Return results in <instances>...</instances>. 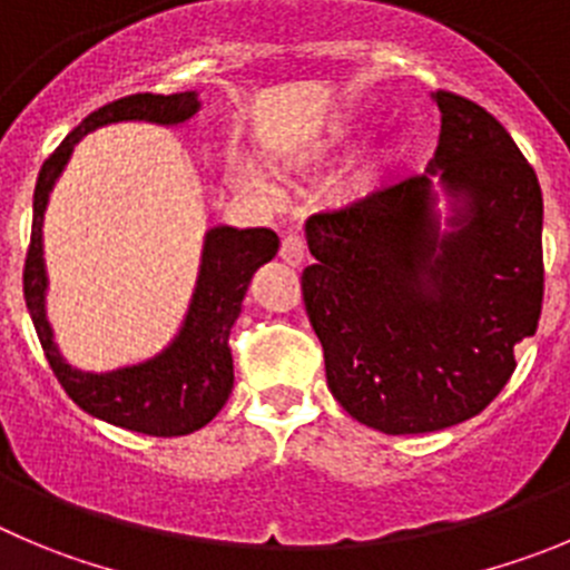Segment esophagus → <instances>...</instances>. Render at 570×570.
Wrapping results in <instances>:
<instances>
[{
	"label": "esophagus",
	"mask_w": 570,
	"mask_h": 570,
	"mask_svg": "<svg viewBox=\"0 0 570 570\" xmlns=\"http://www.w3.org/2000/svg\"><path fill=\"white\" fill-rule=\"evenodd\" d=\"M278 255L289 264V267H301L303 258H306V242H303L297 233H289V236H284V242H281Z\"/></svg>",
	"instance_id": "34e87169"
}]
</instances>
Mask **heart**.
Masks as SVG:
<instances>
[{"label": "heart", "mask_w": 570, "mask_h": 570, "mask_svg": "<svg viewBox=\"0 0 570 570\" xmlns=\"http://www.w3.org/2000/svg\"><path fill=\"white\" fill-rule=\"evenodd\" d=\"M365 137V124L360 120H343V124H334L328 129H323L321 135L312 137L306 146L297 151L295 163L301 168H321V165L337 163L343 154L354 151V148L363 142ZM396 159V146L385 142V146L376 148L365 165L354 174L348 190L351 196H365L368 190H374V185H380V179L385 177L387 168ZM230 183L242 190H255V194H273V183L267 179V174L255 168V165H233L230 168Z\"/></svg>", "instance_id": "b5f03b06"}]
</instances>
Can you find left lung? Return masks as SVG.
<instances>
[{
    "label": "left lung",
    "mask_w": 570,
    "mask_h": 570,
    "mask_svg": "<svg viewBox=\"0 0 570 570\" xmlns=\"http://www.w3.org/2000/svg\"><path fill=\"white\" fill-rule=\"evenodd\" d=\"M430 98L441 135L424 174L306 222L315 264L303 269V303L328 387L387 435L478 416L542 309L534 168L483 106L441 89Z\"/></svg>",
    "instance_id": "8db88e82"
}]
</instances>
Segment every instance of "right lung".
Here are the masks:
<instances>
[{
    "label": "right lung",
    "instance_id": "add662e5",
    "mask_svg": "<svg viewBox=\"0 0 570 570\" xmlns=\"http://www.w3.org/2000/svg\"><path fill=\"white\" fill-rule=\"evenodd\" d=\"M196 92L177 95H129L115 104L100 106L67 140L45 159L33 194V233H30L28 261H24V303L33 317L36 334L47 354L52 374L63 391L89 416L115 428L146 435H188L205 428L225 407L233 391V354L227 337L242 315V301L261 264L275 258L278 236L269 227L238 230L216 225L205 233L199 275L188 312L177 337L159 354L124 368L81 371L69 365L58 351L52 326L47 321V267H45V210L58 177L67 168L72 148L111 124H157L183 126L199 111Z\"/></svg>",
    "mask_w": 570,
    "mask_h": 570
}]
</instances>
